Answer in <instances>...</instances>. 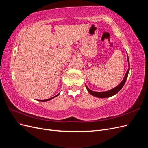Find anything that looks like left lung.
<instances>
[{"instance_id": "8db88e82", "label": "left lung", "mask_w": 148, "mask_h": 148, "mask_svg": "<svg viewBox=\"0 0 148 148\" xmlns=\"http://www.w3.org/2000/svg\"><path fill=\"white\" fill-rule=\"evenodd\" d=\"M127 57H128L127 59H128V66H130L128 57L127 56ZM129 70H130V67L128 68L126 74H125V77L123 79L122 82H121L117 86H116L115 88L110 89V90H109V91H105V92H96V91H93L91 90V89H89L86 84H85V86H86V88L87 89L88 91L89 92V93L90 94V95H92L94 96H95V97H99V98H106V97H110V96H112L116 95V94H117V93H118L121 90V89H122L123 88V86H124V84H125V82H126V80H127V77H128Z\"/></svg>"}]
</instances>
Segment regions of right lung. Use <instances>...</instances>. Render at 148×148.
I'll use <instances>...</instances> for the list:
<instances>
[{
    "mask_svg": "<svg viewBox=\"0 0 148 148\" xmlns=\"http://www.w3.org/2000/svg\"><path fill=\"white\" fill-rule=\"evenodd\" d=\"M59 94H58L57 95H56V96H53V97H51V98H49V99H46V100H39V101H41V102H46V101H49V100H51V99H53V98H54V97H57L58 95H59Z\"/></svg>",
    "mask_w": 148,
    "mask_h": 148,
    "instance_id": "right-lung-1",
    "label": "right lung"
}]
</instances>
